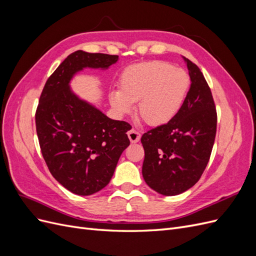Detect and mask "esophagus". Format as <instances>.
I'll return each mask as SVG.
<instances>
[{"label": "esophagus", "mask_w": 256, "mask_h": 256, "mask_svg": "<svg viewBox=\"0 0 256 256\" xmlns=\"http://www.w3.org/2000/svg\"><path fill=\"white\" fill-rule=\"evenodd\" d=\"M127 134H128V138H129V140H130L131 143H138V141H140V138H141V134H138L136 129L129 130L128 132H127Z\"/></svg>", "instance_id": "34e87169"}]
</instances>
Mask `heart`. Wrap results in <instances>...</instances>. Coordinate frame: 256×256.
Wrapping results in <instances>:
<instances>
[{"label": "heart", "instance_id": "obj_1", "mask_svg": "<svg viewBox=\"0 0 256 256\" xmlns=\"http://www.w3.org/2000/svg\"><path fill=\"white\" fill-rule=\"evenodd\" d=\"M190 88V76L182 68L150 60L129 66L120 78V90H112L109 102L118 116L134 111L150 126H164L182 108Z\"/></svg>", "mask_w": 256, "mask_h": 256}]
</instances>
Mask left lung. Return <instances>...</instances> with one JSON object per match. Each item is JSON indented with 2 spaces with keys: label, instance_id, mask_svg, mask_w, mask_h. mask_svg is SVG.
Masks as SVG:
<instances>
[{
  "label": "left lung",
  "instance_id": "left-lung-1",
  "mask_svg": "<svg viewBox=\"0 0 256 256\" xmlns=\"http://www.w3.org/2000/svg\"><path fill=\"white\" fill-rule=\"evenodd\" d=\"M190 88L180 111L166 125L145 132L142 175L162 196L180 194L194 186L210 157L216 131V112L210 88L198 67L184 58Z\"/></svg>",
  "mask_w": 256,
  "mask_h": 256
}]
</instances>
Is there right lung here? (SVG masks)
<instances>
[{
    "label": "right lung",
    "mask_w": 256,
    "mask_h": 256,
    "mask_svg": "<svg viewBox=\"0 0 256 256\" xmlns=\"http://www.w3.org/2000/svg\"><path fill=\"white\" fill-rule=\"evenodd\" d=\"M118 60V56L76 51L50 76L40 98L35 120L44 159L52 176L74 194H94L110 182L130 144L131 127L82 99L70 83L84 68L106 70Z\"/></svg>",
    "instance_id": "right-lung-1"
}]
</instances>
